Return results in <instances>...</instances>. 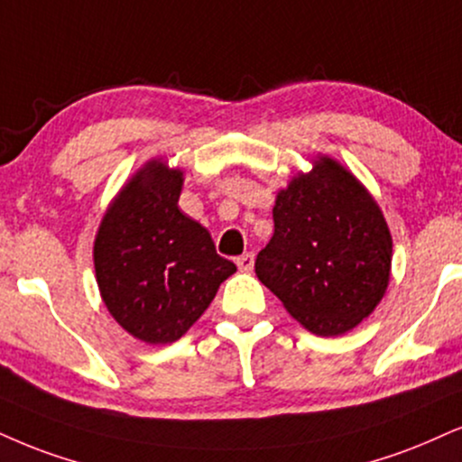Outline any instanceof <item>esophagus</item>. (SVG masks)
Returning <instances> with one entry per match:
<instances>
[{
    "mask_svg": "<svg viewBox=\"0 0 462 462\" xmlns=\"http://www.w3.org/2000/svg\"><path fill=\"white\" fill-rule=\"evenodd\" d=\"M236 263L240 267V272H250L254 267V254L253 253L242 254V257H237Z\"/></svg>",
    "mask_w": 462,
    "mask_h": 462,
    "instance_id": "34e87169",
    "label": "esophagus"
}]
</instances>
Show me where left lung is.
Listing matches in <instances>:
<instances>
[{
    "label": "left lung",
    "instance_id": "8db88e82",
    "mask_svg": "<svg viewBox=\"0 0 462 462\" xmlns=\"http://www.w3.org/2000/svg\"><path fill=\"white\" fill-rule=\"evenodd\" d=\"M274 236L257 254L259 281L295 321L340 336L383 300L392 233L379 203L349 169L319 153L312 171L278 190Z\"/></svg>",
    "mask_w": 462,
    "mask_h": 462
}]
</instances>
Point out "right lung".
<instances>
[{"mask_svg":"<svg viewBox=\"0 0 462 462\" xmlns=\"http://www.w3.org/2000/svg\"><path fill=\"white\" fill-rule=\"evenodd\" d=\"M184 171L152 158L119 188L94 240V270L109 315L147 345L181 338L236 263L180 209Z\"/></svg>","mask_w":462,"mask_h":462,"instance_id":"1","label":"right lung"}]
</instances>
